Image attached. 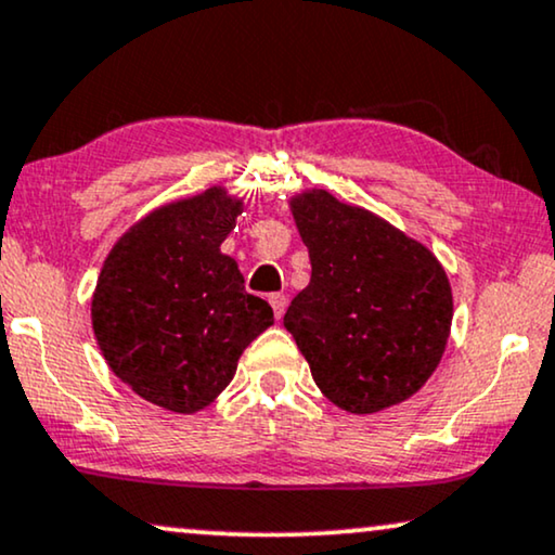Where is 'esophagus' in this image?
I'll return each instance as SVG.
<instances>
[{
	"label": "esophagus",
	"mask_w": 555,
	"mask_h": 555,
	"mask_svg": "<svg viewBox=\"0 0 555 555\" xmlns=\"http://www.w3.org/2000/svg\"><path fill=\"white\" fill-rule=\"evenodd\" d=\"M269 301H271L273 317H276V320H282L284 312H286V297H284V294H271Z\"/></svg>",
	"instance_id": "34e87169"
}]
</instances>
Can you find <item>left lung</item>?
<instances>
[{
  "label": "left lung",
  "instance_id": "1",
  "mask_svg": "<svg viewBox=\"0 0 555 555\" xmlns=\"http://www.w3.org/2000/svg\"><path fill=\"white\" fill-rule=\"evenodd\" d=\"M312 279L284 327L317 388L347 413L409 401L441 363L454 299L444 266L424 243L322 188L289 201Z\"/></svg>",
  "mask_w": 555,
  "mask_h": 555
}]
</instances>
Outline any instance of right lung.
Instances as JSON below:
<instances>
[{
  "label": "right lung",
  "mask_w": 555,
  "mask_h": 555,
  "mask_svg": "<svg viewBox=\"0 0 555 555\" xmlns=\"http://www.w3.org/2000/svg\"><path fill=\"white\" fill-rule=\"evenodd\" d=\"M243 212L223 184L159 205L111 246L91 297L101 354L159 409L195 413L233 380L243 350L273 324L220 250Z\"/></svg>",
  "instance_id": "1"
}]
</instances>
